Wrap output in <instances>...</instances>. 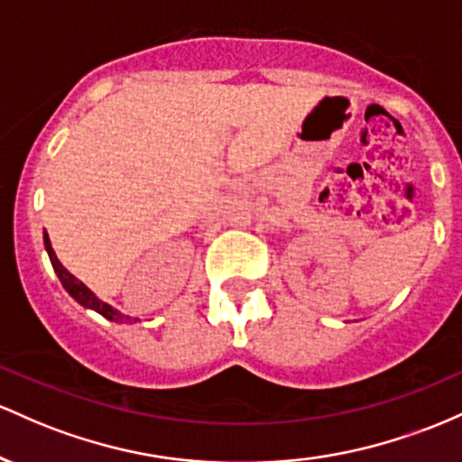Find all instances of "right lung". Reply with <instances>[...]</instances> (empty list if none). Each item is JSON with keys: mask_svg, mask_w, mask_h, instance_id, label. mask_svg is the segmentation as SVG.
<instances>
[{"mask_svg": "<svg viewBox=\"0 0 462 462\" xmlns=\"http://www.w3.org/2000/svg\"><path fill=\"white\" fill-rule=\"evenodd\" d=\"M43 245H45V251H48V255H50L51 268H54V273L59 274L60 283H63V288L67 290V292H69L71 299L78 300V303H80L82 308L93 310V312L102 314V316H105V319L113 320V323H128V320H131V316L122 314V312H119V310L113 308V305H108V303H105V300L97 299L96 294H93L91 290L80 282V279H76L74 274L67 271L63 263L59 262V257H56L54 248H51V242H50L48 233H43ZM134 320H137V319H134Z\"/></svg>", "mask_w": 462, "mask_h": 462, "instance_id": "obj_1", "label": "right lung"}]
</instances>
